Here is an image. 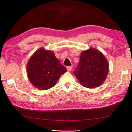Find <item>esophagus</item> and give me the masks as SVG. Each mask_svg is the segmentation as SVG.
Here are the masks:
<instances>
[{
	"instance_id": "esophagus-1",
	"label": "esophagus",
	"mask_w": 132,
	"mask_h": 132,
	"mask_svg": "<svg viewBox=\"0 0 132 132\" xmlns=\"http://www.w3.org/2000/svg\"><path fill=\"white\" fill-rule=\"evenodd\" d=\"M67 69L68 71H71L72 70V66H68L67 67Z\"/></svg>"
}]
</instances>
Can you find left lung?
<instances>
[{
	"instance_id": "8db88e82",
	"label": "left lung",
	"mask_w": 132,
	"mask_h": 132,
	"mask_svg": "<svg viewBox=\"0 0 132 132\" xmlns=\"http://www.w3.org/2000/svg\"><path fill=\"white\" fill-rule=\"evenodd\" d=\"M108 71V62L103 53L90 47L81 53L79 64L74 74L83 86L95 88L104 83Z\"/></svg>"
}]
</instances>
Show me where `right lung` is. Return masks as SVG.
Returning a JSON list of instances; mask_svg holds the SVG:
<instances>
[{
    "instance_id": "right-lung-1",
    "label": "right lung",
    "mask_w": 132,
    "mask_h": 132,
    "mask_svg": "<svg viewBox=\"0 0 132 132\" xmlns=\"http://www.w3.org/2000/svg\"><path fill=\"white\" fill-rule=\"evenodd\" d=\"M67 71L51 51L41 47L32 55L27 64V74L30 81L40 90L54 86L61 76Z\"/></svg>"
}]
</instances>
